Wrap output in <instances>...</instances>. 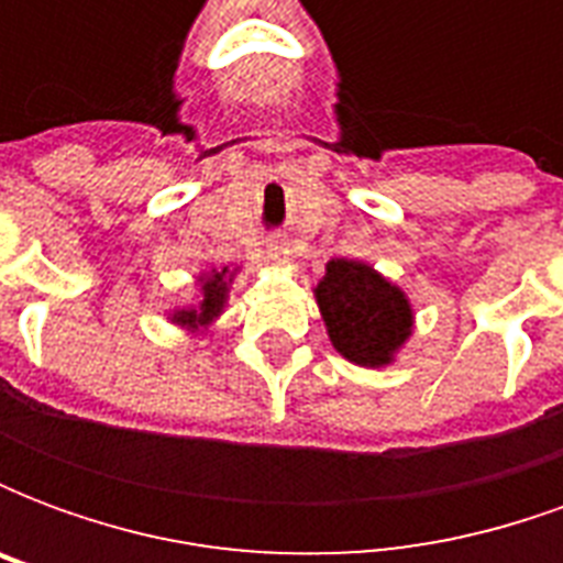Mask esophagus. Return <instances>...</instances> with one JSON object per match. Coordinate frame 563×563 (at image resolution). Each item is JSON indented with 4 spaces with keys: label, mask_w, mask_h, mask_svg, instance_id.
<instances>
[{
    "label": "esophagus",
    "mask_w": 563,
    "mask_h": 563,
    "mask_svg": "<svg viewBox=\"0 0 563 563\" xmlns=\"http://www.w3.org/2000/svg\"><path fill=\"white\" fill-rule=\"evenodd\" d=\"M265 253H268V258H274V262H286V258H289V244H286L283 238H268Z\"/></svg>",
    "instance_id": "obj_1"
}]
</instances>
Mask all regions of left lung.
Segmentation results:
<instances>
[{"label":"left lung","instance_id":"8db88e82","mask_svg":"<svg viewBox=\"0 0 563 563\" xmlns=\"http://www.w3.org/2000/svg\"><path fill=\"white\" fill-rule=\"evenodd\" d=\"M313 292L334 350L355 365H389L413 331L407 295L365 262L331 258Z\"/></svg>","mask_w":563,"mask_h":563}]
</instances>
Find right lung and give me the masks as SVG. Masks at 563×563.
<instances>
[{"mask_svg":"<svg viewBox=\"0 0 563 563\" xmlns=\"http://www.w3.org/2000/svg\"><path fill=\"white\" fill-rule=\"evenodd\" d=\"M201 292L205 298L198 301V307L192 310H180V313H174V322H180V325H192V329H201V325H210L213 319L222 313V305H225V292H229V283H232V271L220 268V271H210L208 277H201Z\"/></svg>","mask_w":563,"mask_h":563,"instance_id":"right-lung-1","label":"right lung"}]
</instances>
